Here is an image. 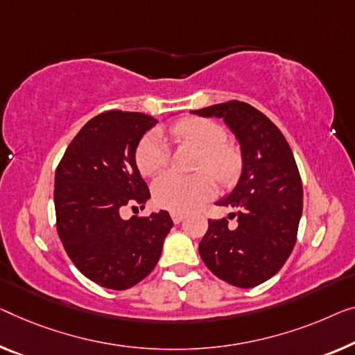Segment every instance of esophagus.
I'll return each mask as SVG.
<instances>
[{
  "mask_svg": "<svg viewBox=\"0 0 355 355\" xmlns=\"http://www.w3.org/2000/svg\"><path fill=\"white\" fill-rule=\"evenodd\" d=\"M171 216H172V221L175 225L182 223V221L184 220V214H182V211H171Z\"/></svg>",
  "mask_w": 355,
  "mask_h": 355,
  "instance_id": "obj_1",
  "label": "esophagus"
}]
</instances>
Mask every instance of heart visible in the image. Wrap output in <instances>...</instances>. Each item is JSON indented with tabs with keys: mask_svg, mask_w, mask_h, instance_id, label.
Masks as SVG:
<instances>
[{
	"mask_svg": "<svg viewBox=\"0 0 355 355\" xmlns=\"http://www.w3.org/2000/svg\"><path fill=\"white\" fill-rule=\"evenodd\" d=\"M167 135L173 144L198 150L194 161L196 175L182 178L166 175L153 187L157 205L172 211H188L214 193V180L228 187L239 177L244 155L239 145L226 140L225 127L205 118H183L168 125ZM171 161L167 145L157 134H148L135 151V164L144 177H156L166 171ZM211 175L209 176L208 173Z\"/></svg>",
	"mask_w": 355,
	"mask_h": 355,
	"instance_id": "1",
	"label": "heart"
}]
</instances>
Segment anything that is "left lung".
Masks as SVG:
<instances>
[{
  "mask_svg": "<svg viewBox=\"0 0 355 355\" xmlns=\"http://www.w3.org/2000/svg\"><path fill=\"white\" fill-rule=\"evenodd\" d=\"M191 113L223 118L242 145L244 171L230 196L216 205L228 216L209 220L199 255L211 272L234 287L250 288L271 279L292 253L303 211V184L292 148L261 111L239 100Z\"/></svg>",
  "mask_w": 355,
  "mask_h": 355,
  "instance_id": "8db88e82",
  "label": "left lung"
}]
</instances>
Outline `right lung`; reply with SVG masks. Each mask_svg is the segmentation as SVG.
I'll return each mask as SVG.
<instances>
[{"label":"right lung","mask_w":355,"mask_h":355,"mask_svg":"<svg viewBox=\"0 0 355 355\" xmlns=\"http://www.w3.org/2000/svg\"><path fill=\"white\" fill-rule=\"evenodd\" d=\"M157 123L137 111L110 110L87 121L55 171V225L67 255L92 282L127 290L153 271L173 221L168 211L121 218L150 198L135 150Z\"/></svg>","instance_id":"obj_1"}]
</instances>
